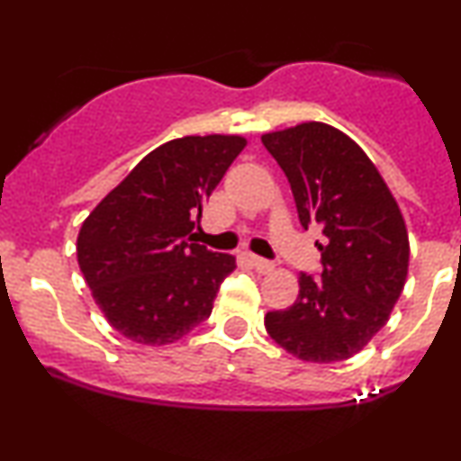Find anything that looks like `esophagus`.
<instances>
[{
	"label": "esophagus",
	"instance_id": "obj_1",
	"mask_svg": "<svg viewBox=\"0 0 461 461\" xmlns=\"http://www.w3.org/2000/svg\"><path fill=\"white\" fill-rule=\"evenodd\" d=\"M247 260L251 262V267L256 268L258 273H271L275 268V264L271 260H264V258L256 256V253H247Z\"/></svg>",
	"mask_w": 461,
	"mask_h": 461
}]
</instances>
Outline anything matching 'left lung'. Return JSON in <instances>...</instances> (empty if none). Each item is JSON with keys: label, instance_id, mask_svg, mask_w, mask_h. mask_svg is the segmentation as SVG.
<instances>
[{"label": "left lung", "instance_id": "obj_1", "mask_svg": "<svg viewBox=\"0 0 461 461\" xmlns=\"http://www.w3.org/2000/svg\"><path fill=\"white\" fill-rule=\"evenodd\" d=\"M264 147L293 188L301 225L319 227L322 273L299 275L290 308L264 316L268 336L303 362H342L388 322L410 267L403 214L377 167L345 131L319 121L271 131Z\"/></svg>", "mask_w": 461, "mask_h": 461}]
</instances>
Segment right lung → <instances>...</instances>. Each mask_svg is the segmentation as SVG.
Returning <instances> with one entry per match:
<instances>
[{"label":"right lung","mask_w":461,"mask_h":461,"mask_svg":"<svg viewBox=\"0 0 461 461\" xmlns=\"http://www.w3.org/2000/svg\"><path fill=\"white\" fill-rule=\"evenodd\" d=\"M245 145L234 134L164 142L82 223L79 271L121 336L171 345L212 314L236 258L190 240L205 199Z\"/></svg>","instance_id":"right-lung-1"}]
</instances>
